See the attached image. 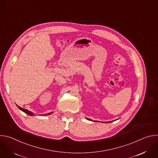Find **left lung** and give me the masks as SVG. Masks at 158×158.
<instances>
[{"label": "left lung", "instance_id": "1", "mask_svg": "<svg viewBox=\"0 0 158 158\" xmlns=\"http://www.w3.org/2000/svg\"><path fill=\"white\" fill-rule=\"evenodd\" d=\"M86 119H87V120H89V121H91V119H89V118H86ZM111 122H112V121H109V122H106V123H111Z\"/></svg>", "mask_w": 158, "mask_h": 158}]
</instances>
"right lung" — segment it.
I'll use <instances>...</instances> for the list:
<instances>
[{
	"label": "right lung",
	"mask_w": 158,
	"mask_h": 158,
	"mask_svg": "<svg viewBox=\"0 0 158 158\" xmlns=\"http://www.w3.org/2000/svg\"><path fill=\"white\" fill-rule=\"evenodd\" d=\"M17 106L18 107V108L20 109V110H21L22 111H23V112H24L26 114H28V115H29V116H33L34 115V113L33 112H31V111H29V110H28L27 109H24V108H22V107H20V106H18L17 105ZM52 113V112H49V113H48V114H42V116H49V115H50V114H51Z\"/></svg>",
	"instance_id": "obj_1"
}]
</instances>
